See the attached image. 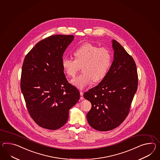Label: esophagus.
<instances>
[{"label": "esophagus", "instance_id": "obj_1", "mask_svg": "<svg viewBox=\"0 0 160 160\" xmlns=\"http://www.w3.org/2000/svg\"><path fill=\"white\" fill-rule=\"evenodd\" d=\"M80 99L82 100L84 99V97H83V92L82 91L80 92Z\"/></svg>", "mask_w": 160, "mask_h": 160}]
</instances>
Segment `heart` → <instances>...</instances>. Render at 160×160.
<instances>
[{"instance_id":"obj_1","label":"heart","mask_w":160,"mask_h":160,"mask_svg":"<svg viewBox=\"0 0 160 160\" xmlns=\"http://www.w3.org/2000/svg\"><path fill=\"white\" fill-rule=\"evenodd\" d=\"M74 59L65 58L62 66L65 73L73 77L80 68L83 73L71 80L79 89H84L92 81L99 82L105 78L112 64L110 51L105 47H99L91 43H85L78 47L73 52Z\"/></svg>"}]
</instances>
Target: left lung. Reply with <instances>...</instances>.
Wrapping results in <instances>:
<instances>
[{
    "instance_id": "1",
    "label": "left lung",
    "mask_w": 160,
    "mask_h": 160,
    "mask_svg": "<svg viewBox=\"0 0 160 160\" xmlns=\"http://www.w3.org/2000/svg\"><path fill=\"white\" fill-rule=\"evenodd\" d=\"M114 59L105 78L84 94L91 109L88 124L100 131L116 128L129 112L138 84L137 66L132 57L116 40H112Z\"/></svg>"
}]
</instances>
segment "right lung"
I'll use <instances>...</instances> for the list:
<instances>
[{
    "instance_id": "1",
    "label": "right lung",
    "mask_w": 160,
    "mask_h": 160,
    "mask_svg": "<svg viewBox=\"0 0 160 160\" xmlns=\"http://www.w3.org/2000/svg\"><path fill=\"white\" fill-rule=\"evenodd\" d=\"M73 39V35L49 36L24 59L21 90L31 117L43 128L63 126L69 109L80 99L78 90L68 82L62 66L63 54Z\"/></svg>"
}]
</instances>
